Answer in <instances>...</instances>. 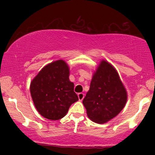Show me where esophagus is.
<instances>
[{"label":"esophagus","instance_id":"obj_1","mask_svg":"<svg viewBox=\"0 0 155 155\" xmlns=\"http://www.w3.org/2000/svg\"><path fill=\"white\" fill-rule=\"evenodd\" d=\"M78 97H79V100L80 101H81L84 99V93L80 92V93L78 94Z\"/></svg>","mask_w":155,"mask_h":155}]
</instances>
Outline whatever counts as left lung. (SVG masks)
<instances>
[{
    "label": "left lung",
    "mask_w": 155,
    "mask_h": 155,
    "mask_svg": "<svg viewBox=\"0 0 155 155\" xmlns=\"http://www.w3.org/2000/svg\"><path fill=\"white\" fill-rule=\"evenodd\" d=\"M127 99V92L117 70L102 60L83 100L88 117L96 123H106L120 114Z\"/></svg>",
    "instance_id": "left-lung-1"
}]
</instances>
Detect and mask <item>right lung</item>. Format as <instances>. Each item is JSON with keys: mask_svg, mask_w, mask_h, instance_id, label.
Segmentation results:
<instances>
[{"mask_svg": "<svg viewBox=\"0 0 155 155\" xmlns=\"http://www.w3.org/2000/svg\"><path fill=\"white\" fill-rule=\"evenodd\" d=\"M69 74L67 63L58 60L44 66L32 80L30 90L33 104L38 113L48 120L62 119L71 104L79 101Z\"/></svg>", "mask_w": 155, "mask_h": 155, "instance_id": "right-lung-1", "label": "right lung"}]
</instances>
